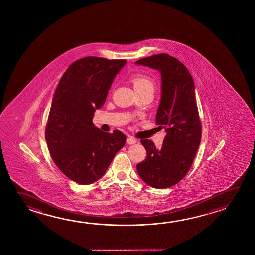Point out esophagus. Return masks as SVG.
Segmentation results:
<instances>
[{"mask_svg": "<svg viewBox=\"0 0 255 255\" xmlns=\"http://www.w3.org/2000/svg\"><path fill=\"white\" fill-rule=\"evenodd\" d=\"M126 142H127V144H129V145H133V144H135V143L137 142V140H136L135 138H132V137H128Z\"/></svg>", "mask_w": 255, "mask_h": 255, "instance_id": "34e87169", "label": "esophagus"}]
</instances>
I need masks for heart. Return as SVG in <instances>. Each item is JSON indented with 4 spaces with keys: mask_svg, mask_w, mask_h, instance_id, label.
<instances>
[{
    "mask_svg": "<svg viewBox=\"0 0 255 255\" xmlns=\"http://www.w3.org/2000/svg\"><path fill=\"white\" fill-rule=\"evenodd\" d=\"M131 83L133 84L134 89L136 92L142 91H152L154 92L155 83L154 80L149 76L142 74L135 75L130 78Z\"/></svg>",
    "mask_w": 255,
    "mask_h": 255,
    "instance_id": "1",
    "label": "heart"
}]
</instances>
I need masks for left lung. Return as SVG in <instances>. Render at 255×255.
<instances>
[{"label": "left lung", "mask_w": 255, "mask_h": 255, "mask_svg": "<svg viewBox=\"0 0 255 255\" xmlns=\"http://www.w3.org/2000/svg\"><path fill=\"white\" fill-rule=\"evenodd\" d=\"M135 64L161 74V100L155 122L166 133L161 147L142 139L146 157L138 163L137 171L152 188H169L187 174L200 145L202 127L194 80L180 60L165 53L139 59Z\"/></svg>", "instance_id": "obj_1"}]
</instances>
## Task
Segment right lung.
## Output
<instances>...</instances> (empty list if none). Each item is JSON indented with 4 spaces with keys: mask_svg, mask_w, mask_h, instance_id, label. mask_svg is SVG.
<instances>
[{
    "mask_svg": "<svg viewBox=\"0 0 255 255\" xmlns=\"http://www.w3.org/2000/svg\"><path fill=\"white\" fill-rule=\"evenodd\" d=\"M125 59L86 57L70 65L55 91L45 139L56 165L81 185L100 180L126 136L119 130L106 133L92 123L104 105L114 79Z\"/></svg>",
    "mask_w": 255,
    "mask_h": 255,
    "instance_id": "obj_1",
    "label": "right lung"
}]
</instances>
